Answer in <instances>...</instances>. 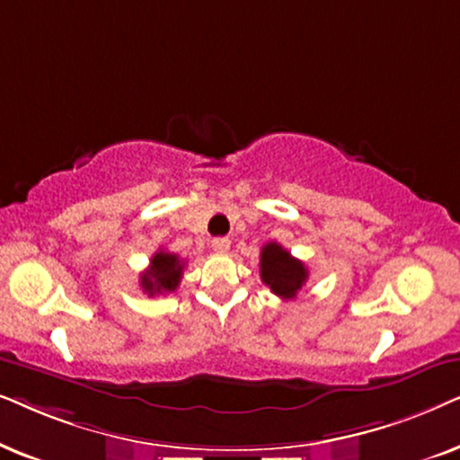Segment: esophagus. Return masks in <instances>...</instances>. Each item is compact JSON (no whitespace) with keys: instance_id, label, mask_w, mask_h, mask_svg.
<instances>
[{"instance_id":"esophagus-1","label":"esophagus","mask_w":460,"mask_h":460,"mask_svg":"<svg viewBox=\"0 0 460 460\" xmlns=\"http://www.w3.org/2000/svg\"><path fill=\"white\" fill-rule=\"evenodd\" d=\"M212 248H214V252L225 254L226 250L231 248V242L226 240V237H214V240H212Z\"/></svg>"}]
</instances>
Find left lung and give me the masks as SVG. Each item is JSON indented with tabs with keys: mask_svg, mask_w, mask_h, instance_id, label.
<instances>
[{
	"mask_svg": "<svg viewBox=\"0 0 460 460\" xmlns=\"http://www.w3.org/2000/svg\"><path fill=\"white\" fill-rule=\"evenodd\" d=\"M309 278V269L301 261L294 259L278 242H269L261 250V279L271 288L273 294L284 298H294Z\"/></svg>",
	"mask_w": 460,
	"mask_h": 460,
	"instance_id": "left-lung-1",
	"label": "left lung"
}]
</instances>
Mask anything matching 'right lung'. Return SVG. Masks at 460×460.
I'll list each match as a JSON object with an SVG mask.
<instances>
[{
	"instance_id": "add662e5",
	"label": "right lung",
	"mask_w": 460,
	"mask_h": 460,
	"mask_svg": "<svg viewBox=\"0 0 460 460\" xmlns=\"http://www.w3.org/2000/svg\"><path fill=\"white\" fill-rule=\"evenodd\" d=\"M182 269H185V261H181L176 254L159 250V252L153 254L149 269L140 275V288L149 296L174 292L181 284Z\"/></svg>"
}]
</instances>
